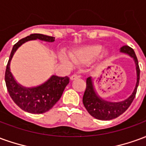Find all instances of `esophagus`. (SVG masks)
<instances>
[{
	"label": "esophagus",
	"instance_id": "esophagus-1",
	"mask_svg": "<svg viewBox=\"0 0 146 146\" xmlns=\"http://www.w3.org/2000/svg\"><path fill=\"white\" fill-rule=\"evenodd\" d=\"M78 77H79V76H77L76 74H73L72 76H70V80H73L76 79V78H78Z\"/></svg>",
	"mask_w": 146,
	"mask_h": 146
}]
</instances>
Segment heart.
Listing matches in <instances>:
<instances>
[{"label":"heart","instance_id":"1","mask_svg":"<svg viewBox=\"0 0 146 146\" xmlns=\"http://www.w3.org/2000/svg\"><path fill=\"white\" fill-rule=\"evenodd\" d=\"M102 50L103 47L100 44L86 45L74 50L71 54V57L76 63L87 64L98 57ZM60 58L65 63L71 64L72 62L70 58L65 54H61Z\"/></svg>","mask_w":146,"mask_h":146}]
</instances>
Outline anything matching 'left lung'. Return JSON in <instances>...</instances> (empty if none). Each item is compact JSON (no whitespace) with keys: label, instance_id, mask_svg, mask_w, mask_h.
<instances>
[{"label":"left lung","instance_id":"left-lung-1","mask_svg":"<svg viewBox=\"0 0 146 146\" xmlns=\"http://www.w3.org/2000/svg\"><path fill=\"white\" fill-rule=\"evenodd\" d=\"M120 51L128 54L135 60L136 71H137V83L135 88L132 95L124 101L120 102H110L105 101L98 97L94 90L91 77L87 78L86 90L83 96V103L89 114L96 119H102V120H110V119H115L123 114L128 109L134 98H135L138 84H139V79H140V69L138 66V58L136 57L135 51L127 45L123 46L120 48Z\"/></svg>","mask_w":146,"mask_h":146}]
</instances>
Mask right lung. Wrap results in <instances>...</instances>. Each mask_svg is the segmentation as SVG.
<instances>
[{
	"instance_id": "add662e5",
	"label": "right lung",
	"mask_w": 146,
	"mask_h": 146,
	"mask_svg": "<svg viewBox=\"0 0 146 146\" xmlns=\"http://www.w3.org/2000/svg\"><path fill=\"white\" fill-rule=\"evenodd\" d=\"M36 39L48 42L54 40L53 36L40 33H33L21 39L13 46L6 66L5 76L8 92L15 103L24 111L33 114L46 113L51 110L60 99L64 89L70 82V78L68 76H52L47 82L36 88H26L16 83L10 71V62L12 56L18 48L25 42Z\"/></svg>"
}]
</instances>
